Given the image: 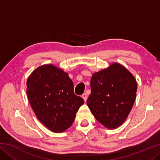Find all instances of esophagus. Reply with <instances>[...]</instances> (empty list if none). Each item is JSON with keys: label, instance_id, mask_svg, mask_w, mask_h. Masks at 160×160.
<instances>
[{"label": "esophagus", "instance_id": "34e87169", "mask_svg": "<svg viewBox=\"0 0 160 160\" xmlns=\"http://www.w3.org/2000/svg\"><path fill=\"white\" fill-rule=\"evenodd\" d=\"M82 97L83 98L84 101H85V102H86L87 99H88V95H87V94H86V93H84V94H82Z\"/></svg>", "mask_w": 160, "mask_h": 160}]
</instances>
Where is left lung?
Here are the masks:
<instances>
[{
	"instance_id": "left-lung-1",
	"label": "left lung",
	"mask_w": 160,
	"mask_h": 160,
	"mask_svg": "<svg viewBox=\"0 0 160 160\" xmlns=\"http://www.w3.org/2000/svg\"><path fill=\"white\" fill-rule=\"evenodd\" d=\"M90 87L87 104L91 112L106 128H118L126 120L136 97L134 76L122 65L113 63L94 72Z\"/></svg>"
}]
</instances>
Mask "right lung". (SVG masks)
Masks as SVG:
<instances>
[{"mask_svg": "<svg viewBox=\"0 0 160 160\" xmlns=\"http://www.w3.org/2000/svg\"><path fill=\"white\" fill-rule=\"evenodd\" d=\"M27 94L37 118L54 132H62L73 123L84 100L74 93L67 72L52 64L35 69L27 81Z\"/></svg>", "mask_w": 160, "mask_h": 160, "instance_id": "add662e5", "label": "right lung"}]
</instances>
